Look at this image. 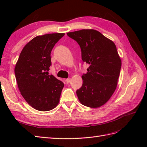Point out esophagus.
I'll return each instance as SVG.
<instances>
[{
	"instance_id": "1",
	"label": "esophagus",
	"mask_w": 147,
	"mask_h": 147,
	"mask_svg": "<svg viewBox=\"0 0 147 147\" xmlns=\"http://www.w3.org/2000/svg\"><path fill=\"white\" fill-rule=\"evenodd\" d=\"M66 83H67V84H68V83H70V82H71V78H67V79H66Z\"/></svg>"
}]
</instances>
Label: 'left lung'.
Masks as SVG:
<instances>
[{
	"instance_id": "8db88e82",
	"label": "left lung",
	"mask_w": 147,
	"mask_h": 147,
	"mask_svg": "<svg viewBox=\"0 0 147 147\" xmlns=\"http://www.w3.org/2000/svg\"><path fill=\"white\" fill-rule=\"evenodd\" d=\"M67 35L80 45L83 62L89 64L82 76L83 85L76 91L81 104L90 108L104 105L116 89L121 60L111 40L93 29H83Z\"/></svg>"
}]
</instances>
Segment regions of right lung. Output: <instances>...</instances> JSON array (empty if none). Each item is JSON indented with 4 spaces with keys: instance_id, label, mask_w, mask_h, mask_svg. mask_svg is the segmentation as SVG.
<instances>
[{
    "instance_id": "obj_1",
    "label": "right lung",
    "mask_w": 147,
    "mask_h": 147,
    "mask_svg": "<svg viewBox=\"0 0 147 147\" xmlns=\"http://www.w3.org/2000/svg\"><path fill=\"white\" fill-rule=\"evenodd\" d=\"M65 35L51 33L37 36L26 43L14 68L16 80L21 95L30 105L40 111L54 109L59 102L64 83L49 71L51 53Z\"/></svg>"
}]
</instances>
